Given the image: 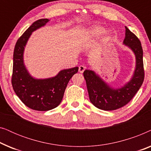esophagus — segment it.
I'll return each instance as SVG.
<instances>
[{
    "label": "esophagus",
    "instance_id": "34e87169",
    "mask_svg": "<svg viewBox=\"0 0 151 151\" xmlns=\"http://www.w3.org/2000/svg\"><path fill=\"white\" fill-rule=\"evenodd\" d=\"M86 67H84V65H80L79 66V69H78V71H79L80 73H83L84 70H85Z\"/></svg>",
    "mask_w": 151,
    "mask_h": 151
}]
</instances>
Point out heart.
<instances>
[{
    "instance_id": "b5f03b06",
    "label": "heart",
    "mask_w": 151,
    "mask_h": 151,
    "mask_svg": "<svg viewBox=\"0 0 151 151\" xmlns=\"http://www.w3.org/2000/svg\"><path fill=\"white\" fill-rule=\"evenodd\" d=\"M104 32V29L99 26L94 27L92 28L91 30L90 31L91 34L94 36H100V35L102 34ZM109 38H110V37H107L106 40H109Z\"/></svg>"
}]
</instances>
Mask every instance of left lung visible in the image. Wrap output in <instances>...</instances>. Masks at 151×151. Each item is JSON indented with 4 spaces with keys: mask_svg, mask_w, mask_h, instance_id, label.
I'll list each match as a JSON object with an SVG mask.
<instances>
[{
    "mask_svg": "<svg viewBox=\"0 0 151 151\" xmlns=\"http://www.w3.org/2000/svg\"><path fill=\"white\" fill-rule=\"evenodd\" d=\"M123 43L135 53V69L131 80L121 88H113L91 70L84 71L91 102L98 109L113 111L127 104L137 93L144 79L143 49L137 36L127 27Z\"/></svg>",
    "mask_w": 151,
    "mask_h": 151,
    "instance_id": "obj_1",
    "label": "left lung"
}]
</instances>
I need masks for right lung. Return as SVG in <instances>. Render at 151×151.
I'll use <instances>...</instances> for the list:
<instances>
[{"instance_id": "right-lung-1", "label": "right lung", "mask_w": 151, "mask_h": 151, "mask_svg": "<svg viewBox=\"0 0 151 151\" xmlns=\"http://www.w3.org/2000/svg\"><path fill=\"white\" fill-rule=\"evenodd\" d=\"M49 21L42 18L35 21L18 38L14 51L12 84L22 103L33 110L47 111L60 104L67 84L78 67L62 70L55 77L36 79L27 70L23 62L24 47L32 32Z\"/></svg>"}]
</instances>
